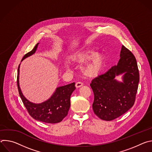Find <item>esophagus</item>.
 I'll list each match as a JSON object with an SVG mask.
<instances>
[{
	"label": "esophagus",
	"instance_id": "1",
	"mask_svg": "<svg viewBox=\"0 0 152 152\" xmlns=\"http://www.w3.org/2000/svg\"><path fill=\"white\" fill-rule=\"evenodd\" d=\"M83 85V83L81 82H76V88H79V87H81V86Z\"/></svg>",
	"mask_w": 152,
	"mask_h": 152
}]
</instances>
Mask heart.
<instances>
[{"instance_id":"1","label":"heart","mask_w":152,"mask_h":152,"mask_svg":"<svg viewBox=\"0 0 152 152\" xmlns=\"http://www.w3.org/2000/svg\"><path fill=\"white\" fill-rule=\"evenodd\" d=\"M94 52L91 49H84L71 55L69 60L73 63H80L87 59L83 65L82 70L88 77H94L102 70L104 64V55L99 52Z\"/></svg>"}]
</instances>
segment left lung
<instances>
[{
  "mask_svg": "<svg viewBox=\"0 0 152 152\" xmlns=\"http://www.w3.org/2000/svg\"><path fill=\"white\" fill-rule=\"evenodd\" d=\"M120 56L117 66L93 79L90 83L94 96L93 111L106 121L113 120L131 109L138 90L140 75L135 57L123 45ZM121 74H124L122 83L115 79Z\"/></svg>",
  "mask_w": 152,
  "mask_h": 152,
  "instance_id": "obj_1",
  "label": "left lung"
}]
</instances>
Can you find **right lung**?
Here are the masks:
<instances>
[{
  "instance_id": "right-lung-1",
  "label": "right lung",
  "mask_w": 152,
  "mask_h": 152,
  "mask_svg": "<svg viewBox=\"0 0 152 152\" xmlns=\"http://www.w3.org/2000/svg\"><path fill=\"white\" fill-rule=\"evenodd\" d=\"M39 43L35 45L34 49L26 53L21 59L33 55L38 47ZM19 69L17 72V87L20 96L29 115L35 120L47 123H57L61 122L66 117L70 107V96L76 89L75 83L58 87L52 96L39 104L33 103L28 100L23 95L19 86Z\"/></svg>"
}]
</instances>
